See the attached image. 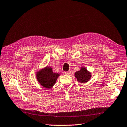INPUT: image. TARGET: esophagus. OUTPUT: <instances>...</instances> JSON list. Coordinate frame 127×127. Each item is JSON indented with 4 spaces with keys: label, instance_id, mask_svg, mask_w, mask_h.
<instances>
[{
    "label": "esophagus",
    "instance_id": "esophagus-1",
    "mask_svg": "<svg viewBox=\"0 0 127 127\" xmlns=\"http://www.w3.org/2000/svg\"><path fill=\"white\" fill-rule=\"evenodd\" d=\"M64 74L68 75V74H69L71 73V71H67V72H64Z\"/></svg>",
    "mask_w": 127,
    "mask_h": 127
}]
</instances>
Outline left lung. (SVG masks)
I'll list each match as a JSON object with an SVG mask.
<instances>
[{
  "mask_svg": "<svg viewBox=\"0 0 127 127\" xmlns=\"http://www.w3.org/2000/svg\"><path fill=\"white\" fill-rule=\"evenodd\" d=\"M74 76L79 82L84 83L89 81L92 75L91 73L88 71L87 68L85 67H81L79 71L75 73Z\"/></svg>",
  "mask_w": 127,
  "mask_h": 127,
  "instance_id": "left-lung-1",
  "label": "left lung"
}]
</instances>
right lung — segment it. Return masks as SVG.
<instances>
[{
    "label": "right lung",
    "mask_w": 127,
    "mask_h": 127,
    "mask_svg": "<svg viewBox=\"0 0 127 127\" xmlns=\"http://www.w3.org/2000/svg\"><path fill=\"white\" fill-rule=\"evenodd\" d=\"M60 74L54 73L51 67L46 66L37 72L36 77L41 85L46 89H50L55 84Z\"/></svg>",
    "instance_id": "1"
}]
</instances>
